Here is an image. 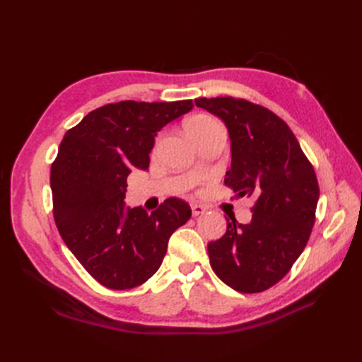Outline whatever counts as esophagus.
<instances>
[{"instance_id": "1", "label": "esophagus", "mask_w": 362, "mask_h": 362, "mask_svg": "<svg viewBox=\"0 0 362 362\" xmlns=\"http://www.w3.org/2000/svg\"><path fill=\"white\" fill-rule=\"evenodd\" d=\"M206 208L204 205H199V204H192V214L193 216H199V214H204Z\"/></svg>"}]
</instances>
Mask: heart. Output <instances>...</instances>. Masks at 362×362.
Here are the masks:
<instances>
[{
	"mask_svg": "<svg viewBox=\"0 0 362 362\" xmlns=\"http://www.w3.org/2000/svg\"><path fill=\"white\" fill-rule=\"evenodd\" d=\"M218 128H223L222 124L218 122V120L210 115H194L192 117H189L187 120L184 122V129L187 136L196 141L198 139H201L202 136L208 134L210 131L218 129ZM160 136L156 140V145L158 144Z\"/></svg>",
	"mask_w": 362,
	"mask_h": 362,
	"instance_id": "heart-1",
	"label": "heart"
}]
</instances>
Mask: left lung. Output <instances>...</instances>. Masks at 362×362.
<instances>
[{
	"label": "left lung",
	"mask_w": 362,
	"mask_h": 362,
	"mask_svg": "<svg viewBox=\"0 0 362 362\" xmlns=\"http://www.w3.org/2000/svg\"><path fill=\"white\" fill-rule=\"evenodd\" d=\"M221 117L231 139L225 184L254 198L247 225L228 221L222 238L208 243L216 275L240 293H259L287 275L311 235L319 201L313 164L284 120L242 98H198Z\"/></svg>",
	"instance_id": "obj_1"
}]
</instances>
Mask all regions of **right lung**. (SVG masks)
Segmentation results:
<instances>
[{"label":"right lung","instance_id":"right-lung-1","mask_svg":"<svg viewBox=\"0 0 362 362\" xmlns=\"http://www.w3.org/2000/svg\"><path fill=\"white\" fill-rule=\"evenodd\" d=\"M192 107V100L107 104L62 140L51 166L54 221L75 258L107 288L128 290L148 281L175 229L192 216L189 204L177 198L152 213L124 204L131 169L149 168L157 131Z\"/></svg>","mask_w":362,"mask_h":362}]
</instances>
